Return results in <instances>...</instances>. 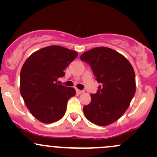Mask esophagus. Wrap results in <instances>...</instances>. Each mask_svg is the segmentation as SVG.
I'll return each instance as SVG.
<instances>
[{
	"label": "esophagus",
	"mask_w": 157,
	"mask_h": 157,
	"mask_svg": "<svg viewBox=\"0 0 157 157\" xmlns=\"http://www.w3.org/2000/svg\"><path fill=\"white\" fill-rule=\"evenodd\" d=\"M76 91H77V94H82L84 92L83 90H79V89H77Z\"/></svg>",
	"instance_id": "1"
}]
</instances>
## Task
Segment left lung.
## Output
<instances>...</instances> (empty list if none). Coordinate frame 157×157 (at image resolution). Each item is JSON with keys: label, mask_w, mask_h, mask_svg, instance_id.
Returning a JSON list of instances; mask_svg holds the SVG:
<instances>
[{"label": "left lung", "mask_w": 157, "mask_h": 157, "mask_svg": "<svg viewBox=\"0 0 157 157\" xmlns=\"http://www.w3.org/2000/svg\"><path fill=\"white\" fill-rule=\"evenodd\" d=\"M80 60L90 65L101 83L83 112L90 122L106 126L122 116L136 92L135 73L129 61L110 48L97 47L84 52Z\"/></svg>", "instance_id": "obj_1"}]
</instances>
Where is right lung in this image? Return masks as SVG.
Listing matches in <instances>:
<instances>
[{"instance_id":"obj_1","label":"right lung","mask_w":157,"mask_h":157,"mask_svg":"<svg viewBox=\"0 0 157 157\" xmlns=\"http://www.w3.org/2000/svg\"><path fill=\"white\" fill-rule=\"evenodd\" d=\"M77 55L68 48L49 46L25 61L21 71V94L27 109L41 122L52 123L64 116L68 100L76 91L59 84L58 79Z\"/></svg>"}]
</instances>
